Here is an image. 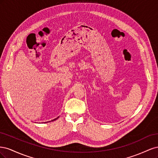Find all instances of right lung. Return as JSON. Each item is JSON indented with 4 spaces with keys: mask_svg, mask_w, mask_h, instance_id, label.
I'll return each mask as SVG.
<instances>
[{
    "mask_svg": "<svg viewBox=\"0 0 158 158\" xmlns=\"http://www.w3.org/2000/svg\"><path fill=\"white\" fill-rule=\"evenodd\" d=\"M59 117H57V118H55V119H53V120H52V121H55V120H56V119H57V118H59Z\"/></svg>",
    "mask_w": 158,
    "mask_h": 158,
    "instance_id": "add662e5",
    "label": "right lung"
}]
</instances>
